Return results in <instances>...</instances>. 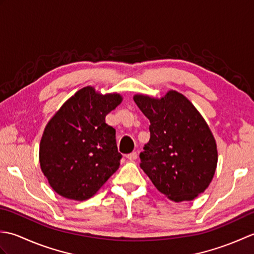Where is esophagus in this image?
<instances>
[{"instance_id":"obj_1","label":"esophagus","mask_w":254,"mask_h":254,"mask_svg":"<svg viewBox=\"0 0 254 254\" xmlns=\"http://www.w3.org/2000/svg\"><path fill=\"white\" fill-rule=\"evenodd\" d=\"M127 158L128 160L134 161V160H135V159L137 158V153H136V152H133V153H131V154H128V155H127Z\"/></svg>"}]
</instances>
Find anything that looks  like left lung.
<instances>
[{
  "label": "left lung",
  "mask_w": 254,
  "mask_h": 254,
  "mask_svg": "<svg viewBox=\"0 0 254 254\" xmlns=\"http://www.w3.org/2000/svg\"><path fill=\"white\" fill-rule=\"evenodd\" d=\"M149 122L141 168L171 201H192L206 190L217 166L216 141L192 102L176 90L161 98L133 97Z\"/></svg>",
  "instance_id": "left-lung-1"
}]
</instances>
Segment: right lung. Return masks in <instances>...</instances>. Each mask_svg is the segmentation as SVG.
<instances>
[{
  "instance_id": "right-lung-1",
  "label": "right lung",
  "mask_w": 254,
  "mask_h": 254,
  "mask_svg": "<svg viewBox=\"0 0 254 254\" xmlns=\"http://www.w3.org/2000/svg\"><path fill=\"white\" fill-rule=\"evenodd\" d=\"M120 94L84 87L64 102L42 134L41 171L59 195L75 201L94 196L120 166L116 130L106 116L121 104Z\"/></svg>"
}]
</instances>
